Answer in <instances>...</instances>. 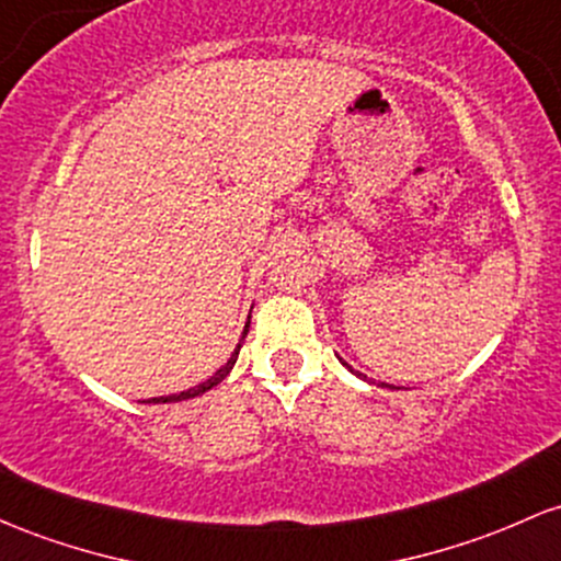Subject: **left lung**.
<instances>
[{
    "label": "left lung",
    "mask_w": 561,
    "mask_h": 561,
    "mask_svg": "<svg viewBox=\"0 0 561 561\" xmlns=\"http://www.w3.org/2000/svg\"><path fill=\"white\" fill-rule=\"evenodd\" d=\"M343 362V359H341ZM343 365H346V362H343ZM348 367V365H346ZM348 370H351V367H348ZM351 373H354V370H351ZM356 375V378H362V380H367V375H362V373H354ZM389 389H391V386H389Z\"/></svg>",
    "instance_id": "8db88e82"
}]
</instances>
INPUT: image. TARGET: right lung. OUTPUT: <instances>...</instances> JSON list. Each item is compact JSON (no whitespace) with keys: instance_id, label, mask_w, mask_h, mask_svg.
I'll return each instance as SVG.
<instances>
[{"instance_id":"right-lung-1","label":"right lung","mask_w":561,"mask_h":561,"mask_svg":"<svg viewBox=\"0 0 561 561\" xmlns=\"http://www.w3.org/2000/svg\"><path fill=\"white\" fill-rule=\"evenodd\" d=\"M248 328H250V319H248V324H244V332H242V341L237 343V348H233V354L229 356V362H226L224 367H220L218 373L213 375V378H207L205 383H199V386H194V389H188V391H181V393H170V397H153V399H149V402H153V404H168V402H183V399H194V397H199V393H205V391H210L213 386H218L220 380L226 378V375L231 373V367L237 365V356H239V348H242V343H244V335H248Z\"/></svg>"}]
</instances>
